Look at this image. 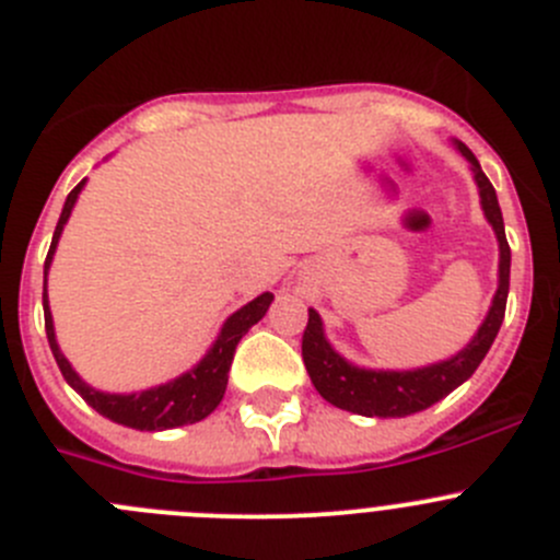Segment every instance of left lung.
I'll list each match as a JSON object with an SVG mask.
<instances>
[{
	"instance_id": "8db88e82",
	"label": "left lung",
	"mask_w": 560,
	"mask_h": 560,
	"mask_svg": "<svg viewBox=\"0 0 560 560\" xmlns=\"http://www.w3.org/2000/svg\"><path fill=\"white\" fill-rule=\"evenodd\" d=\"M460 154L471 162L474 178H477L479 197H482V208L488 222L493 224L495 235H499L501 262H499V292L493 298L488 319L477 330L474 341L468 343L463 352H457L453 360L444 363L428 365V369L417 371H365L349 365L341 354L332 352L330 343L322 336V322L314 308H308L306 330H303V363H306L308 376H312L314 387L325 400H330L338 409L354 411V415L365 417H406L415 411L428 409L444 395H450L457 385L468 380L477 371L488 354L490 343L499 336V327L504 322L506 312V295H510V244L504 235V219H501L499 197H495L493 184L488 175L479 167L477 156L457 143Z\"/></svg>"
}]
</instances>
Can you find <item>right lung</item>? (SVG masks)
<instances>
[{
	"label": "right lung",
	"mask_w": 560,
	"mask_h": 560,
	"mask_svg": "<svg viewBox=\"0 0 560 560\" xmlns=\"http://www.w3.org/2000/svg\"><path fill=\"white\" fill-rule=\"evenodd\" d=\"M83 189V180L75 189L67 195L65 208H61L59 224H56L54 241H50L48 257H45V273H48V265L54 259V248L59 244V235L65 230L67 219H70L72 206H75L78 195ZM273 295L262 292L259 298H254L252 303H246L241 312H235L224 322L222 332H219L217 343L211 347V352L197 363V369L186 371L178 380L167 382V385L143 389V393L132 395H110L92 389L75 371L70 369L65 354L59 352V343L54 336V319L48 312V298H45V281H43V306H45V336H48L50 352H54L56 365H59L61 376L67 380L75 393H81V398L86 400L92 409H97L100 415L107 420L118 422V425L138 428V431H165V428H178V425H191V422H200L202 417L211 415L219 406V400L224 398V389H228V371L233 365L235 347H238L241 338L246 336V330L252 325H257L268 312Z\"/></svg>",
	"instance_id": "right-lung-1"
}]
</instances>
